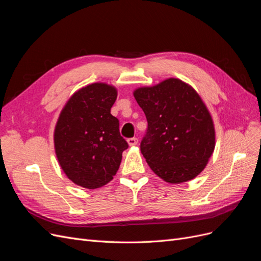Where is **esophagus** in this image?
<instances>
[{
    "instance_id": "obj_1",
    "label": "esophagus",
    "mask_w": 261,
    "mask_h": 261,
    "mask_svg": "<svg viewBox=\"0 0 261 261\" xmlns=\"http://www.w3.org/2000/svg\"><path fill=\"white\" fill-rule=\"evenodd\" d=\"M127 143L129 146H136L138 144V139L136 137H132L127 139Z\"/></svg>"
}]
</instances>
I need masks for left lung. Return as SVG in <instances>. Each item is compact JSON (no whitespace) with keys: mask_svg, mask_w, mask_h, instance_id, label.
<instances>
[{"mask_svg":"<svg viewBox=\"0 0 261 261\" xmlns=\"http://www.w3.org/2000/svg\"><path fill=\"white\" fill-rule=\"evenodd\" d=\"M148 127L140 151L158 176L172 184L193 179L215 150V127L202 100L176 78L134 92Z\"/></svg>","mask_w":261,"mask_h":261,"instance_id":"1","label":"left lung"}]
</instances>
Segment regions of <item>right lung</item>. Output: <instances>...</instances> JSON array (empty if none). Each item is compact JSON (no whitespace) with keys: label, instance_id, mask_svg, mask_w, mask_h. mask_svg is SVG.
<instances>
[{"label":"right lung","instance_id":"obj_1","mask_svg":"<svg viewBox=\"0 0 261 261\" xmlns=\"http://www.w3.org/2000/svg\"><path fill=\"white\" fill-rule=\"evenodd\" d=\"M116 89L91 84L75 92L62 110L54 132L61 168L75 184L94 189L106 185L120 168L128 144L111 114Z\"/></svg>","mask_w":261,"mask_h":261}]
</instances>
